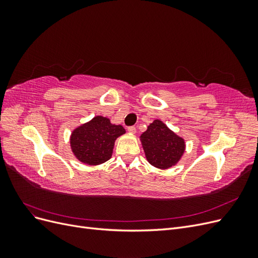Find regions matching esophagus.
<instances>
[{"instance_id":"obj_1","label":"esophagus","mask_w":258,"mask_h":258,"mask_svg":"<svg viewBox=\"0 0 258 258\" xmlns=\"http://www.w3.org/2000/svg\"><path fill=\"white\" fill-rule=\"evenodd\" d=\"M128 131L130 132V134H136L137 128L135 126H130V127H128Z\"/></svg>"}]
</instances>
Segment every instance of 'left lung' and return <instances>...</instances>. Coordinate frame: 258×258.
<instances>
[{
  "instance_id": "8db88e82",
  "label": "left lung",
  "mask_w": 258,
  "mask_h": 258,
  "mask_svg": "<svg viewBox=\"0 0 258 258\" xmlns=\"http://www.w3.org/2000/svg\"><path fill=\"white\" fill-rule=\"evenodd\" d=\"M146 159L156 168L168 169L181 159L185 142L161 120H154L141 136Z\"/></svg>"
}]
</instances>
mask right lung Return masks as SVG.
Masks as SVG:
<instances>
[{"label":"right lung","instance_id":"right-lung-1","mask_svg":"<svg viewBox=\"0 0 258 258\" xmlns=\"http://www.w3.org/2000/svg\"><path fill=\"white\" fill-rule=\"evenodd\" d=\"M123 134L120 124H112L106 117L96 116L72 132V151L82 162L100 165L112 157L115 140Z\"/></svg>","mask_w":258,"mask_h":258}]
</instances>
